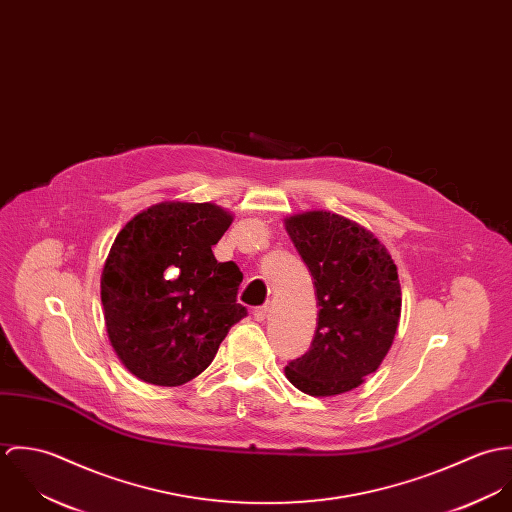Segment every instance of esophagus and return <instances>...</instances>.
I'll use <instances>...</instances> for the list:
<instances>
[{
    "mask_svg": "<svg viewBox=\"0 0 512 512\" xmlns=\"http://www.w3.org/2000/svg\"><path fill=\"white\" fill-rule=\"evenodd\" d=\"M268 309H270V305H260V307H254V311H252L254 319H256V321H264V319H266V315H268Z\"/></svg>",
    "mask_w": 512,
    "mask_h": 512,
    "instance_id": "34e87169",
    "label": "esophagus"
}]
</instances>
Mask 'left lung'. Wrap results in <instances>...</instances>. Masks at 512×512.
Returning <instances> with one entry per match:
<instances>
[{
  "label": "left lung",
  "instance_id": "obj_1",
  "mask_svg": "<svg viewBox=\"0 0 512 512\" xmlns=\"http://www.w3.org/2000/svg\"><path fill=\"white\" fill-rule=\"evenodd\" d=\"M286 230L321 307L309 351L288 363L286 376L309 396L349 392L394 341L402 309L396 264L363 226L327 211L293 215Z\"/></svg>",
  "mask_w": 512,
  "mask_h": 512
}]
</instances>
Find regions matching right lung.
Segmentation results:
<instances>
[{
	"label": "right lung",
	"instance_id": "obj_1",
	"mask_svg": "<svg viewBox=\"0 0 512 512\" xmlns=\"http://www.w3.org/2000/svg\"><path fill=\"white\" fill-rule=\"evenodd\" d=\"M230 222L211 203H159L116 236L100 297L110 343L140 380L189 382L213 363L230 327L248 315L236 303L240 268L213 254Z\"/></svg>",
	"mask_w": 512,
	"mask_h": 512
}]
</instances>
